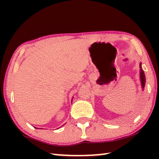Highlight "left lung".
Segmentation results:
<instances>
[{
	"mask_svg": "<svg viewBox=\"0 0 159 159\" xmlns=\"http://www.w3.org/2000/svg\"><path fill=\"white\" fill-rule=\"evenodd\" d=\"M139 79H140V83L141 86L142 88V90H144L145 83H146V78H145V74L143 71V69L142 68V63H139Z\"/></svg>",
	"mask_w": 159,
	"mask_h": 159,
	"instance_id": "8db88e82",
	"label": "left lung"
}]
</instances>
